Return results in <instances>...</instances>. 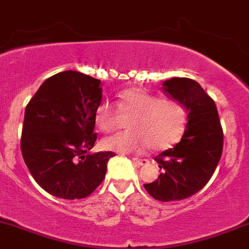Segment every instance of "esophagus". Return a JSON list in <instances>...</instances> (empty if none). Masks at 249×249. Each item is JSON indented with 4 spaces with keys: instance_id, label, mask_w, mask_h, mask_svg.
Returning <instances> with one entry per match:
<instances>
[{
    "instance_id": "34e87169",
    "label": "esophagus",
    "mask_w": 249,
    "mask_h": 249,
    "mask_svg": "<svg viewBox=\"0 0 249 249\" xmlns=\"http://www.w3.org/2000/svg\"><path fill=\"white\" fill-rule=\"evenodd\" d=\"M132 160H133V162L137 164V165H147L148 164L147 160H140V158H137V157L132 158Z\"/></svg>"
}]
</instances>
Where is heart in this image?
I'll list each match as a JSON object with an SVG mask.
<instances>
[{"instance_id": "obj_1", "label": "heart", "mask_w": 249, "mask_h": 249, "mask_svg": "<svg viewBox=\"0 0 249 249\" xmlns=\"http://www.w3.org/2000/svg\"><path fill=\"white\" fill-rule=\"evenodd\" d=\"M115 104L104 101L96 110V124L104 132L116 129L119 109L133 115L128 121L130 130L107 137L103 147L120 153L139 152L147 146L156 152L168 150L181 140L188 124V110L183 102L162 98L139 87L125 89Z\"/></svg>"}]
</instances>
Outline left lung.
<instances>
[{
  "label": "left lung",
  "mask_w": 249,
  "mask_h": 249,
  "mask_svg": "<svg viewBox=\"0 0 249 249\" xmlns=\"http://www.w3.org/2000/svg\"><path fill=\"white\" fill-rule=\"evenodd\" d=\"M163 86L187 107L188 124L181 142L155 157L162 173L143 187L156 200L180 201L198 193L212 178L224 134L216 103L196 80L171 78Z\"/></svg>",
  "instance_id": "left-lung-1"
}]
</instances>
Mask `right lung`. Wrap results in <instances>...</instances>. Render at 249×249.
<instances>
[{"instance_id":"right-lung-1","label":"right lung","mask_w":249,"mask_h":249,"mask_svg":"<svg viewBox=\"0 0 249 249\" xmlns=\"http://www.w3.org/2000/svg\"><path fill=\"white\" fill-rule=\"evenodd\" d=\"M101 80L75 71L47 79L26 106L21 132L22 157L35 181L67 200L93 193L106 178L111 151L89 155L97 140L96 110Z\"/></svg>"}]
</instances>
